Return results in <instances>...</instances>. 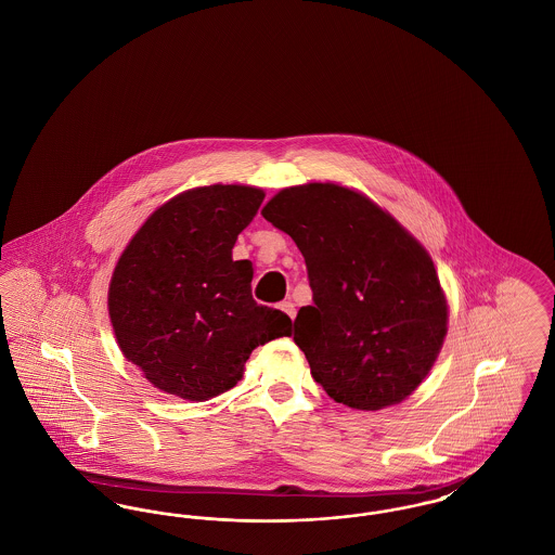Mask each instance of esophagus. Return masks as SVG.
<instances>
[{
    "label": "esophagus",
    "instance_id": "1",
    "mask_svg": "<svg viewBox=\"0 0 555 555\" xmlns=\"http://www.w3.org/2000/svg\"><path fill=\"white\" fill-rule=\"evenodd\" d=\"M279 308H281V310H283L291 320L295 318V304H293V301H281V304H279Z\"/></svg>",
    "mask_w": 555,
    "mask_h": 555
}]
</instances>
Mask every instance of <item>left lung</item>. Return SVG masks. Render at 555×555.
Masks as SVG:
<instances>
[{
    "instance_id": "obj_1",
    "label": "left lung",
    "mask_w": 555,
    "mask_h": 555,
    "mask_svg": "<svg viewBox=\"0 0 555 555\" xmlns=\"http://www.w3.org/2000/svg\"><path fill=\"white\" fill-rule=\"evenodd\" d=\"M262 216L306 260L314 304L299 310L293 341L318 385L356 410L412 396L448 333V301L423 245L335 183L283 189Z\"/></svg>"
}]
</instances>
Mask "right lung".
Wrapping results in <instances>:
<instances>
[{"mask_svg":"<svg viewBox=\"0 0 555 555\" xmlns=\"http://www.w3.org/2000/svg\"><path fill=\"white\" fill-rule=\"evenodd\" d=\"M264 191L197 186L154 211L114 268L107 310L125 358L170 396L206 401L237 385L258 345L291 318L256 304L254 268L233 260Z\"/></svg>","mask_w":555,"mask_h":555,"instance_id":"1","label":"right lung"}]
</instances>
